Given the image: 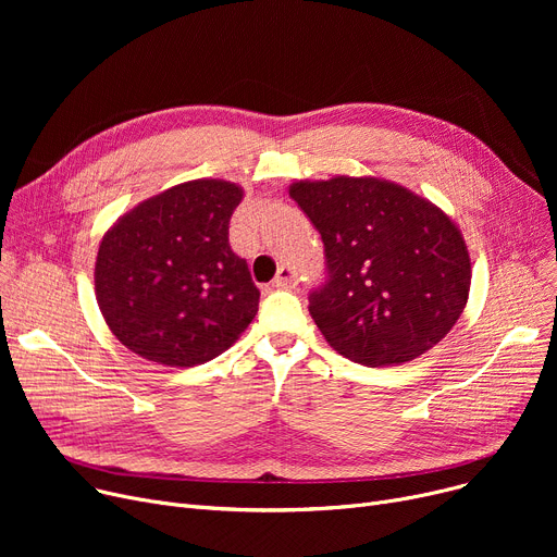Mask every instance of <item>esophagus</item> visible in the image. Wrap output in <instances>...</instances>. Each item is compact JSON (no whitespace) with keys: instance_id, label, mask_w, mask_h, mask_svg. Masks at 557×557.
<instances>
[{"instance_id":"34e87169","label":"esophagus","mask_w":557,"mask_h":557,"mask_svg":"<svg viewBox=\"0 0 557 557\" xmlns=\"http://www.w3.org/2000/svg\"><path fill=\"white\" fill-rule=\"evenodd\" d=\"M296 286H298V273L290 267H280L273 280V288H296Z\"/></svg>"}]
</instances>
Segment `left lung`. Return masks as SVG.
<instances>
[{
  "label": "left lung",
  "instance_id": "obj_1",
  "mask_svg": "<svg viewBox=\"0 0 557 557\" xmlns=\"http://www.w3.org/2000/svg\"><path fill=\"white\" fill-rule=\"evenodd\" d=\"M325 244L330 280L309 296L325 341L361 366L406 363L460 318L472 261L458 225L397 183L334 175L288 187Z\"/></svg>",
  "mask_w": 557,
  "mask_h": 557
}]
</instances>
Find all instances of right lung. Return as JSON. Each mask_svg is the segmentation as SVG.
<instances>
[{
	"mask_svg": "<svg viewBox=\"0 0 557 557\" xmlns=\"http://www.w3.org/2000/svg\"><path fill=\"white\" fill-rule=\"evenodd\" d=\"M237 183L198 178L141 200L103 234L95 294L131 352L171 368L223 355L259 307L248 263L227 244Z\"/></svg>",
	"mask_w": 557,
	"mask_h": 557,
	"instance_id": "add662e5",
	"label": "right lung"
}]
</instances>
